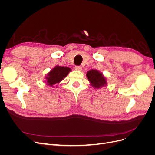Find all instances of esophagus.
<instances>
[{"mask_svg":"<svg viewBox=\"0 0 155 155\" xmlns=\"http://www.w3.org/2000/svg\"><path fill=\"white\" fill-rule=\"evenodd\" d=\"M75 70H78V71H81L82 68L81 67H79V66H76V67H75Z\"/></svg>","mask_w":155,"mask_h":155,"instance_id":"obj_1","label":"esophagus"}]
</instances>
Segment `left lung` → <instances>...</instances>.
Returning <instances> with one entry per match:
<instances>
[{
	"mask_svg": "<svg viewBox=\"0 0 155 155\" xmlns=\"http://www.w3.org/2000/svg\"><path fill=\"white\" fill-rule=\"evenodd\" d=\"M86 76L90 85L94 88H100L107 85L106 78L99 70L92 69L87 72Z\"/></svg>",
	"mask_w": 155,
	"mask_h": 155,
	"instance_id": "left-lung-1",
	"label": "left lung"
}]
</instances>
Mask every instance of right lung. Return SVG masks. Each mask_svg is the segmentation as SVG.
Listing matches in <instances>:
<instances>
[{"label":"right lung","instance_id":"add662e5","mask_svg":"<svg viewBox=\"0 0 155 155\" xmlns=\"http://www.w3.org/2000/svg\"><path fill=\"white\" fill-rule=\"evenodd\" d=\"M70 72H71V68L69 67L56 65L45 76V82L47 85L54 87L55 84L60 83L66 78Z\"/></svg>","mask_w":155,"mask_h":155}]
</instances>
